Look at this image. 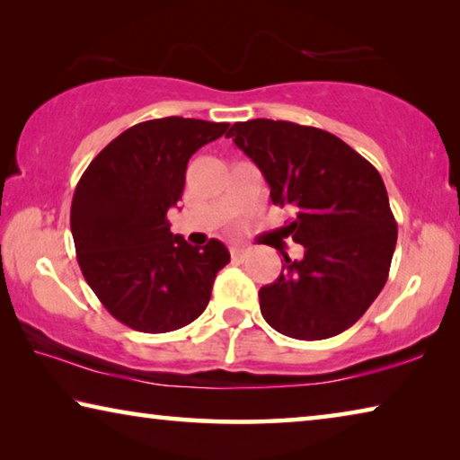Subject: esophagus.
I'll return each instance as SVG.
<instances>
[{"label":"esophagus","mask_w":460,"mask_h":460,"mask_svg":"<svg viewBox=\"0 0 460 460\" xmlns=\"http://www.w3.org/2000/svg\"><path fill=\"white\" fill-rule=\"evenodd\" d=\"M249 255V249L245 247H231V260L233 261H243Z\"/></svg>","instance_id":"esophagus-1"}]
</instances>
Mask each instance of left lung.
<instances>
[{
	"instance_id": "left-lung-1",
	"label": "left lung",
	"mask_w": 460,
	"mask_h": 460,
	"mask_svg": "<svg viewBox=\"0 0 460 460\" xmlns=\"http://www.w3.org/2000/svg\"><path fill=\"white\" fill-rule=\"evenodd\" d=\"M229 137L266 176L271 202L294 208L284 237L305 247L302 260L282 253V274L260 290L266 323L300 341L347 331L385 286L398 241L376 166L329 131L292 121H239Z\"/></svg>"
}]
</instances>
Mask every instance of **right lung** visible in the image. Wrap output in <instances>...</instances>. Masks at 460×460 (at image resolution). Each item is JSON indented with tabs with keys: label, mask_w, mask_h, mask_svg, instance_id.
Instances as JSON below:
<instances>
[{
	"label": "right lung",
	"mask_w": 460,
	"mask_h": 460,
	"mask_svg": "<svg viewBox=\"0 0 460 460\" xmlns=\"http://www.w3.org/2000/svg\"><path fill=\"white\" fill-rule=\"evenodd\" d=\"M227 128L184 118L142 121L107 144L76 184V260L101 305L129 329L155 334L190 324L229 263L221 241L192 247L166 219L182 199L190 155Z\"/></svg>",
	"instance_id": "add662e5"
}]
</instances>
